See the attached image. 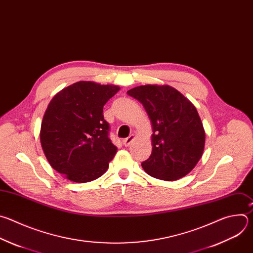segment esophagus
I'll list each match as a JSON object with an SVG mask.
<instances>
[{"mask_svg": "<svg viewBox=\"0 0 253 253\" xmlns=\"http://www.w3.org/2000/svg\"><path fill=\"white\" fill-rule=\"evenodd\" d=\"M133 137H134V135H133V134H130L128 137L125 138V139H124V141H123V142H124V145H125V146H128V145L130 144V142L132 141Z\"/></svg>", "mask_w": 253, "mask_h": 253, "instance_id": "obj_1", "label": "esophagus"}]
</instances>
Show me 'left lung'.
I'll return each mask as SVG.
<instances>
[{
    "mask_svg": "<svg viewBox=\"0 0 253 253\" xmlns=\"http://www.w3.org/2000/svg\"><path fill=\"white\" fill-rule=\"evenodd\" d=\"M127 94L142 104L153 125V151L141 163L144 171L168 181L186 175L203 156L206 142L195 107L169 85H140Z\"/></svg>",
    "mask_w": 253,
    "mask_h": 253,
    "instance_id": "1",
    "label": "left lung"
}]
</instances>
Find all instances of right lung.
I'll return each mask as SVG.
<instances>
[{
	"label": "right lung",
	"instance_id": "obj_1",
	"mask_svg": "<svg viewBox=\"0 0 253 253\" xmlns=\"http://www.w3.org/2000/svg\"><path fill=\"white\" fill-rule=\"evenodd\" d=\"M120 87L78 82L57 93L42 118L41 144L55 170L75 182L103 175L117 153L103 110Z\"/></svg>",
	"mask_w": 253,
	"mask_h": 253
}]
</instances>
